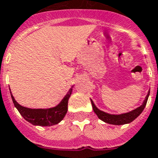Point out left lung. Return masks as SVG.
I'll use <instances>...</instances> for the list:
<instances>
[{
	"mask_svg": "<svg viewBox=\"0 0 158 158\" xmlns=\"http://www.w3.org/2000/svg\"><path fill=\"white\" fill-rule=\"evenodd\" d=\"M149 94H150V90L147 94L146 97L144 99L143 102L141 106L138 107V108L134 109L133 110L129 111V112H126V113L118 114H109L107 112H105L103 110H101L100 109L96 107V106L94 103V101L90 99L91 101V105H92V108L94 112L96 114V115L98 116V118L104 121L105 123H110V124H114V125H122V124H126V123H131L132 121H134L137 117L140 115V114L143 112V110L146 106L147 101L148 99Z\"/></svg>",
	"mask_w": 158,
	"mask_h": 158,
	"instance_id": "obj_1",
	"label": "left lung"
}]
</instances>
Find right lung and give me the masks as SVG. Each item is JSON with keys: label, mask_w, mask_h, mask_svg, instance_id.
<instances>
[{"label": "right lung", "mask_w": 158, "mask_h": 158, "mask_svg": "<svg viewBox=\"0 0 158 158\" xmlns=\"http://www.w3.org/2000/svg\"><path fill=\"white\" fill-rule=\"evenodd\" d=\"M73 85L69 89L66 96L63 97L60 103L54 107L47 109H31L19 105L10 92L12 101L15 107L18 110L19 114L26 121L37 126H52L57 124L63 119L68 112V100L73 92Z\"/></svg>", "instance_id": "obj_1"}]
</instances>
